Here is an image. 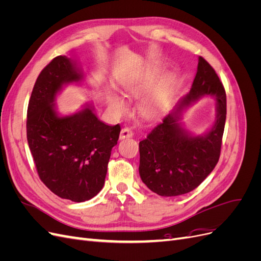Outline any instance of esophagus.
<instances>
[{
    "mask_svg": "<svg viewBox=\"0 0 261 261\" xmlns=\"http://www.w3.org/2000/svg\"><path fill=\"white\" fill-rule=\"evenodd\" d=\"M133 135H134V133L128 127H124L120 133V139L129 138V137H133Z\"/></svg>",
    "mask_w": 261,
    "mask_h": 261,
    "instance_id": "34e87169",
    "label": "esophagus"
}]
</instances>
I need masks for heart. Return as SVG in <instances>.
Masks as SVG:
<instances>
[{
    "mask_svg": "<svg viewBox=\"0 0 261 261\" xmlns=\"http://www.w3.org/2000/svg\"><path fill=\"white\" fill-rule=\"evenodd\" d=\"M161 67H152L147 69L140 76L126 81L122 88L121 93L124 98L137 99L145 91L151 87L156 78L161 74ZM177 86V76L174 73L165 74L155 85L154 88L150 91L145 98L141 99L138 109L140 113L145 117H154L159 115L164 108L168 106L174 90ZM108 103L110 109L116 113H122L126 110L124 100L115 93H110L108 97Z\"/></svg>",
    "mask_w": 261,
    "mask_h": 261,
    "instance_id": "obj_1",
    "label": "heart"
}]
</instances>
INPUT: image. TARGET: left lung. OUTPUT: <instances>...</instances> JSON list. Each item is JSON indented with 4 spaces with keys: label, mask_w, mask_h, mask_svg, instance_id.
Instances as JSON below:
<instances>
[{
    "label": "left lung",
    "mask_w": 261,
    "mask_h": 261,
    "mask_svg": "<svg viewBox=\"0 0 261 261\" xmlns=\"http://www.w3.org/2000/svg\"><path fill=\"white\" fill-rule=\"evenodd\" d=\"M204 95L216 100V118L201 136H194L181 120L186 109ZM226 118L222 83L209 63L198 58L191 91L139 143V175L146 186L163 197L184 195L204 180L219 161Z\"/></svg>",
    "instance_id": "obj_1"
}]
</instances>
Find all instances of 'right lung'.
<instances>
[{"label": "right lung", "instance_id": "add662e5", "mask_svg": "<svg viewBox=\"0 0 261 261\" xmlns=\"http://www.w3.org/2000/svg\"><path fill=\"white\" fill-rule=\"evenodd\" d=\"M77 62L57 57L38 76L28 105L27 140L40 179L61 198L83 202L105 185L112 148L121 126L108 125L94 113L92 102L62 115L58 94L69 84L82 85Z\"/></svg>", "mask_w": 261, "mask_h": 261}]
</instances>
